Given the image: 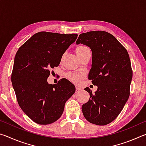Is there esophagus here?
Instances as JSON below:
<instances>
[{
	"label": "esophagus",
	"mask_w": 146,
	"mask_h": 146,
	"mask_svg": "<svg viewBox=\"0 0 146 146\" xmlns=\"http://www.w3.org/2000/svg\"><path fill=\"white\" fill-rule=\"evenodd\" d=\"M81 91H82V90H81V89H80V88H78V87H76V91H75V93H76L80 92Z\"/></svg>",
	"instance_id": "1"
}]
</instances>
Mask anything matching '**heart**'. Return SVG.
<instances>
[{
  "label": "heart",
  "mask_w": 146,
  "mask_h": 146,
  "mask_svg": "<svg viewBox=\"0 0 146 146\" xmlns=\"http://www.w3.org/2000/svg\"><path fill=\"white\" fill-rule=\"evenodd\" d=\"M88 49H90L88 47L84 46H78L77 48L76 49V53L77 54V55H80L81 54H82L84 52H85L86 50ZM67 76L69 79H70L71 81L75 82V83H78L80 82V79L82 78L83 76V74L82 73H70L67 74Z\"/></svg>",
  "instance_id": "1"
}]
</instances>
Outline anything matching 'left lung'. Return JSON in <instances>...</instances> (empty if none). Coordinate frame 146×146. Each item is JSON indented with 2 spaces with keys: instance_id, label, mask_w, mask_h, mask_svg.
I'll list each match as a JSON object with an SVG mask.
<instances>
[{
  "instance_id": "left-lung-1",
  "label": "left lung",
  "mask_w": 146,
  "mask_h": 146,
  "mask_svg": "<svg viewBox=\"0 0 146 146\" xmlns=\"http://www.w3.org/2000/svg\"><path fill=\"white\" fill-rule=\"evenodd\" d=\"M76 44H83L92 51V64L88 75L95 93L86 88L90 100L82 106L88 122L107 125L120 114L129 97L133 71L129 54L113 35L104 31L80 34Z\"/></svg>"
}]
</instances>
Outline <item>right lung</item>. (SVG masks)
I'll use <instances>...</instances> for the list:
<instances>
[{
  "label": "right lung",
  "instance_id": "obj_1",
  "mask_svg": "<svg viewBox=\"0 0 146 146\" xmlns=\"http://www.w3.org/2000/svg\"><path fill=\"white\" fill-rule=\"evenodd\" d=\"M77 34L41 31L33 35L17 51L11 82L17 102L29 118L38 124H49L63 113L65 103L75 92L66 78L49 84L50 70L59 65L62 55Z\"/></svg>",
  "mask_w": 146,
  "mask_h": 146
}]
</instances>
